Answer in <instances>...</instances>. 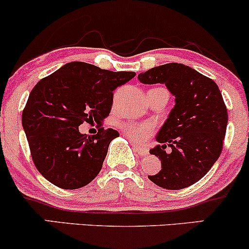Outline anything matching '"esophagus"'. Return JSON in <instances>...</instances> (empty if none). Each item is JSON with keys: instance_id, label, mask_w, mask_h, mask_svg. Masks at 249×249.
Returning <instances> with one entry per match:
<instances>
[{"instance_id": "obj_1", "label": "esophagus", "mask_w": 249, "mask_h": 249, "mask_svg": "<svg viewBox=\"0 0 249 249\" xmlns=\"http://www.w3.org/2000/svg\"><path fill=\"white\" fill-rule=\"evenodd\" d=\"M133 150L136 151L137 153H139L141 156H146L148 153V148L145 147V146H139V145H136L133 144Z\"/></svg>"}]
</instances>
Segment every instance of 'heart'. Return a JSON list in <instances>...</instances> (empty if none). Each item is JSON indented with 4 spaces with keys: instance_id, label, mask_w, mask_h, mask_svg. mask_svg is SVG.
I'll use <instances>...</instances> for the list:
<instances>
[{
    "instance_id": "b5f03b06",
    "label": "heart",
    "mask_w": 249,
    "mask_h": 249,
    "mask_svg": "<svg viewBox=\"0 0 249 249\" xmlns=\"http://www.w3.org/2000/svg\"><path fill=\"white\" fill-rule=\"evenodd\" d=\"M122 130L134 144H144L154 133L156 126L150 122L126 123L122 125Z\"/></svg>"
}]
</instances>
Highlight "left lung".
I'll use <instances>...</instances> for the list:
<instances>
[{
  "label": "left lung",
  "mask_w": 249,
  "mask_h": 249,
  "mask_svg": "<svg viewBox=\"0 0 249 249\" xmlns=\"http://www.w3.org/2000/svg\"><path fill=\"white\" fill-rule=\"evenodd\" d=\"M142 84H165L176 97L150 153L158 157L161 170L148 179L166 190L196 184L221 154L228 115L218 85L187 65L168 63L138 75ZM170 147V151L166 148Z\"/></svg>",
  "instance_id": "1"
}]
</instances>
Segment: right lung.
Returning <instances> with one entry per match:
<instances>
[{"mask_svg": "<svg viewBox=\"0 0 249 249\" xmlns=\"http://www.w3.org/2000/svg\"><path fill=\"white\" fill-rule=\"evenodd\" d=\"M136 76L84 62H71L41 79L30 92L22 125L38 172L64 190L81 188L101 172L108 145L119 137L102 122L108 116L113 91ZM83 122L99 124L93 136L82 135Z\"/></svg>", "mask_w": 249, "mask_h": 249, "instance_id": "obj_1", "label": "right lung"}]
</instances>
